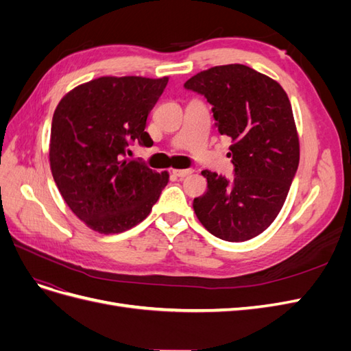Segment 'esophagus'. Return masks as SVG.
Wrapping results in <instances>:
<instances>
[{
	"mask_svg": "<svg viewBox=\"0 0 351 351\" xmlns=\"http://www.w3.org/2000/svg\"><path fill=\"white\" fill-rule=\"evenodd\" d=\"M193 173V169H173V174L174 176H177V177H180V178H184V177H187V176H190Z\"/></svg>",
	"mask_w": 351,
	"mask_h": 351,
	"instance_id": "34e87169",
	"label": "esophagus"
}]
</instances>
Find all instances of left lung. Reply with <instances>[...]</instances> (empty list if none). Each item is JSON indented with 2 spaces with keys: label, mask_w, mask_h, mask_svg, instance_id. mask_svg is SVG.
I'll return each instance as SVG.
<instances>
[{
  "label": "left lung",
  "mask_w": 351,
  "mask_h": 351,
  "mask_svg": "<svg viewBox=\"0 0 351 351\" xmlns=\"http://www.w3.org/2000/svg\"><path fill=\"white\" fill-rule=\"evenodd\" d=\"M212 105L218 132L231 137L234 178L210 173L193 209L210 234L226 241L259 236L277 218L300 159L289 97L278 82L243 64L217 66L184 83Z\"/></svg>",
  "instance_id": "8db88e82"
}]
</instances>
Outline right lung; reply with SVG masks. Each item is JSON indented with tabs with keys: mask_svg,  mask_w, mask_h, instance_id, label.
Masks as SVG:
<instances>
[{
	"mask_svg": "<svg viewBox=\"0 0 351 351\" xmlns=\"http://www.w3.org/2000/svg\"><path fill=\"white\" fill-rule=\"evenodd\" d=\"M168 77L105 76L70 90L51 125L49 165L62 199L79 219L101 234H117L151 214L168 173L125 159L145 132Z\"/></svg>",
	"mask_w": 351,
	"mask_h": 351,
	"instance_id": "obj_1",
	"label": "right lung"
}]
</instances>
